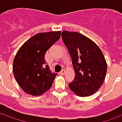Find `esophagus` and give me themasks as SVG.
<instances>
[{
  "instance_id": "obj_1",
  "label": "esophagus",
  "mask_w": 122,
  "mask_h": 122,
  "mask_svg": "<svg viewBox=\"0 0 122 122\" xmlns=\"http://www.w3.org/2000/svg\"><path fill=\"white\" fill-rule=\"evenodd\" d=\"M59 74H61V75H62V76H63L64 74H65V70H62L61 72H60V73Z\"/></svg>"
}]
</instances>
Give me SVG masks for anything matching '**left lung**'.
<instances>
[{"instance_id": "8db88e82", "label": "left lung", "mask_w": 122, "mask_h": 122, "mask_svg": "<svg viewBox=\"0 0 122 122\" xmlns=\"http://www.w3.org/2000/svg\"><path fill=\"white\" fill-rule=\"evenodd\" d=\"M61 37L71 56L75 72L70 89L80 97L93 94L104 82L107 65L97 45L84 35L63 31Z\"/></svg>"}]
</instances>
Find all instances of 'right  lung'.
Here are the masks:
<instances>
[{"label": "right lung", "instance_id": "right-lung-1", "mask_svg": "<svg viewBox=\"0 0 122 122\" xmlns=\"http://www.w3.org/2000/svg\"><path fill=\"white\" fill-rule=\"evenodd\" d=\"M60 36V31L39 33L29 39L18 50L13 63V72L25 92L36 96L51 87L57 74L50 71L45 54Z\"/></svg>", "mask_w": 122, "mask_h": 122}]
</instances>
